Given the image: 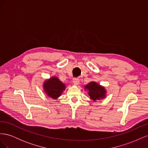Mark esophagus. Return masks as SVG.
<instances>
[{
    "mask_svg": "<svg viewBox=\"0 0 148 148\" xmlns=\"http://www.w3.org/2000/svg\"><path fill=\"white\" fill-rule=\"evenodd\" d=\"M79 83V80L78 78H74L73 79V83L75 85H78Z\"/></svg>",
    "mask_w": 148,
    "mask_h": 148,
    "instance_id": "obj_1",
    "label": "esophagus"
}]
</instances>
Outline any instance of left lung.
<instances>
[{
  "mask_svg": "<svg viewBox=\"0 0 148 148\" xmlns=\"http://www.w3.org/2000/svg\"><path fill=\"white\" fill-rule=\"evenodd\" d=\"M85 89H88V95L93 101L102 99L105 97L106 90L104 87L100 86L95 82H91L85 86Z\"/></svg>",
  "mask_w": 148,
  "mask_h": 148,
  "instance_id": "left-lung-1",
  "label": "left lung"
}]
</instances>
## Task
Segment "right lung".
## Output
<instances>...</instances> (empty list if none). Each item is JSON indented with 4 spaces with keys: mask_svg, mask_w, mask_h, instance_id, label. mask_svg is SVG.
Wrapping results in <instances>:
<instances>
[{
    "mask_svg": "<svg viewBox=\"0 0 148 148\" xmlns=\"http://www.w3.org/2000/svg\"><path fill=\"white\" fill-rule=\"evenodd\" d=\"M65 86L57 77H53L44 83V89L47 95L53 99L59 97L65 90Z\"/></svg>",
    "mask_w": 148,
    "mask_h": 148,
    "instance_id": "right-lung-1",
    "label": "right lung"
}]
</instances>
